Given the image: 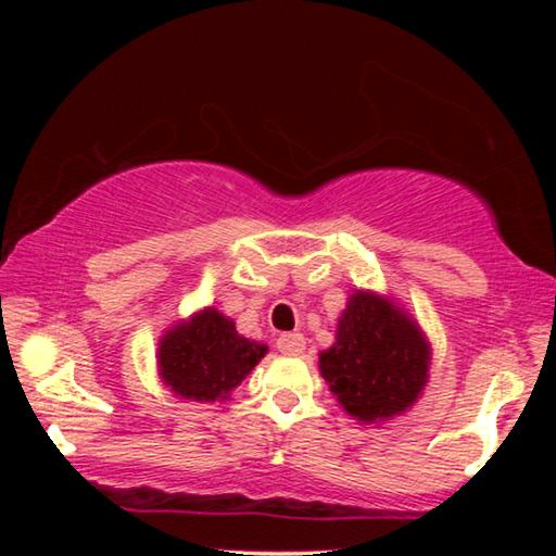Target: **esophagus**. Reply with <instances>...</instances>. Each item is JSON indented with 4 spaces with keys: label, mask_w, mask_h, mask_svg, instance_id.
Returning a JSON list of instances; mask_svg holds the SVG:
<instances>
[{
    "label": "esophagus",
    "mask_w": 556,
    "mask_h": 556,
    "mask_svg": "<svg viewBox=\"0 0 556 556\" xmlns=\"http://www.w3.org/2000/svg\"><path fill=\"white\" fill-rule=\"evenodd\" d=\"M277 348L285 355H299V353H304L306 338L301 333H281L277 338Z\"/></svg>",
    "instance_id": "1"
}]
</instances>
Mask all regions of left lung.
<instances>
[{"label": "left lung", "instance_id": "1", "mask_svg": "<svg viewBox=\"0 0 556 556\" xmlns=\"http://www.w3.org/2000/svg\"><path fill=\"white\" fill-rule=\"evenodd\" d=\"M321 375L348 414L390 419L412 407L429 378V345L414 321L370 291H355L321 353Z\"/></svg>", "mask_w": 556, "mask_h": 556}]
</instances>
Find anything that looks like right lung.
I'll list each match as a JSON object with an SVG mask.
<instances>
[{"instance_id": "obj_1", "label": "right lung", "mask_w": 556, "mask_h": 556, "mask_svg": "<svg viewBox=\"0 0 556 556\" xmlns=\"http://www.w3.org/2000/svg\"><path fill=\"white\" fill-rule=\"evenodd\" d=\"M265 353L267 345L248 341L235 331L230 318L205 308L162 338L159 372L184 400H225Z\"/></svg>"}]
</instances>
